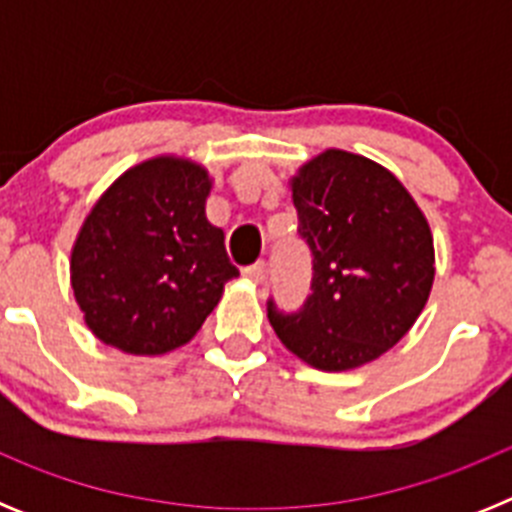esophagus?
I'll list each match as a JSON object with an SVG mask.
<instances>
[{
	"label": "esophagus",
	"instance_id": "1",
	"mask_svg": "<svg viewBox=\"0 0 512 512\" xmlns=\"http://www.w3.org/2000/svg\"><path fill=\"white\" fill-rule=\"evenodd\" d=\"M243 277L253 284H264L266 282V264L264 261H256V264L246 266V269H243Z\"/></svg>",
	"mask_w": 512,
	"mask_h": 512
}]
</instances>
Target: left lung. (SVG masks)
Returning a JSON list of instances; mask_svg holds the SVG:
<instances>
[{"label":"left lung","mask_w":512,"mask_h":512,"mask_svg":"<svg viewBox=\"0 0 512 512\" xmlns=\"http://www.w3.org/2000/svg\"><path fill=\"white\" fill-rule=\"evenodd\" d=\"M312 251V295L295 315L269 302L279 341L320 372L379 359L415 325L436 277L431 225L372 158L328 148L289 179Z\"/></svg>","instance_id":"1"}]
</instances>
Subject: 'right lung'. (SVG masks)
Here are the masks:
<instances>
[{
  "mask_svg": "<svg viewBox=\"0 0 512 512\" xmlns=\"http://www.w3.org/2000/svg\"><path fill=\"white\" fill-rule=\"evenodd\" d=\"M210 171L153 156L94 202L71 248V289L94 336L122 354L161 356L197 336L238 269L207 220Z\"/></svg>",
  "mask_w": 512,
  "mask_h": 512,
  "instance_id": "right-lung-1",
  "label": "right lung"
}]
</instances>
